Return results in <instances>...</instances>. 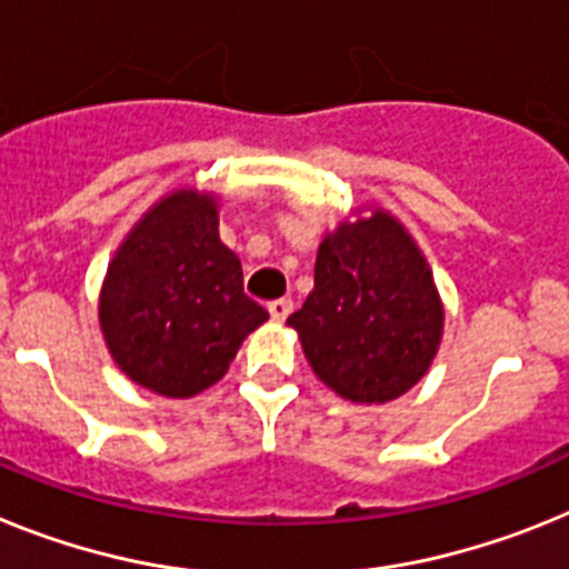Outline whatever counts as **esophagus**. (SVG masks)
Returning <instances> with one entry per match:
<instances>
[{"instance_id":"esophagus-1","label":"esophagus","mask_w":569,"mask_h":569,"mask_svg":"<svg viewBox=\"0 0 569 569\" xmlns=\"http://www.w3.org/2000/svg\"><path fill=\"white\" fill-rule=\"evenodd\" d=\"M269 315L274 320H286L291 315V300L289 298H278L269 303Z\"/></svg>"}]
</instances>
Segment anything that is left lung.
I'll return each instance as SVG.
<instances>
[{"label":"left lung","instance_id":"obj_1","mask_svg":"<svg viewBox=\"0 0 569 569\" xmlns=\"http://www.w3.org/2000/svg\"><path fill=\"white\" fill-rule=\"evenodd\" d=\"M286 323L326 387L346 401L387 403L427 375L443 306L403 223L372 209L323 237L312 295Z\"/></svg>","mask_w":569,"mask_h":569}]
</instances>
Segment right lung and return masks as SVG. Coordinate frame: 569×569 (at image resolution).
<instances>
[{
  "instance_id": "add662e5",
  "label": "right lung",
  "mask_w": 569,
  "mask_h": 569,
  "mask_svg": "<svg viewBox=\"0 0 569 569\" xmlns=\"http://www.w3.org/2000/svg\"><path fill=\"white\" fill-rule=\"evenodd\" d=\"M266 320L263 306L246 298L243 266L220 240L214 194H166L108 263L100 295L108 352L134 383L166 398L217 383Z\"/></svg>"
}]
</instances>
